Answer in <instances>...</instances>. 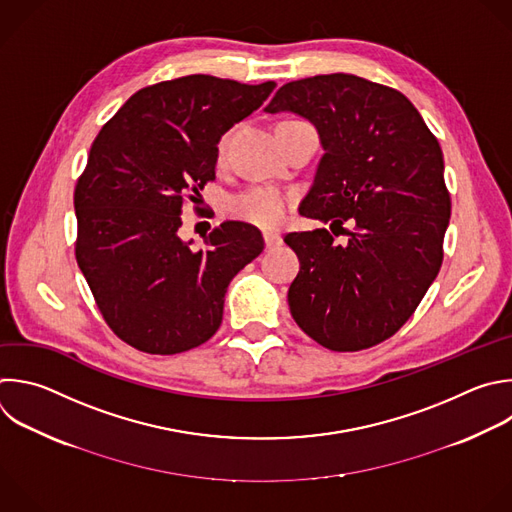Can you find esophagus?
I'll use <instances>...</instances> for the list:
<instances>
[{
  "instance_id": "obj_1",
  "label": "esophagus",
  "mask_w": 512,
  "mask_h": 512,
  "mask_svg": "<svg viewBox=\"0 0 512 512\" xmlns=\"http://www.w3.org/2000/svg\"><path fill=\"white\" fill-rule=\"evenodd\" d=\"M263 239H265L267 249H271V247H275V245L281 243V235L275 233V231H265V233H263Z\"/></svg>"
}]
</instances>
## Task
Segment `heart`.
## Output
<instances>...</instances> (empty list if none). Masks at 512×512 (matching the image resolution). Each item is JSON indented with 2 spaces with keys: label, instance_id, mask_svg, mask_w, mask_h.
I'll use <instances>...</instances> for the list:
<instances>
[{
  "label": "heart",
  "instance_id": "1",
  "mask_svg": "<svg viewBox=\"0 0 512 512\" xmlns=\"http://www.w3.org/2000/svg\"><path fill=\"white\" fill-rule=\"evenodd\" d=\"M225 146H227V140L223 138L217 146L219 156L225 154ZM287 207H289V199L279 189L255 187L241 195L231 197L227 203V213L235 219L253 223L257 227L273 229L283 223Z\"/></svg>",
  "mask_w": 512,
  "mask_h": 512
}]
</instances>
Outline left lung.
I'll return each instance as SVG.
<instances>
[{"label": "left lung", "instance_id": "1", "mask_svg": "<svg viewBox=\"0 0 512 512\" xmlns=\"http://www.w3.org/2000/svg\"><path fill=\"white\" fill-rule=\"evenodd\" d=\"M265 110L315 124L323 156L299 213L348 235L346 245L327 229L285 235L299 257L291 315L331 352L378 346L412 317L444 259L452 203L440 144L402 92L354 74L283 84Z\"/></svg>", "mask_w": 512, "mask_h": 512}]
</instances>
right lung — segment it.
<instances>
[{"instance_id": "1", "label": "right lung", "mask_w": 512, "mask_h": 512, "mask_svg": "<svg viewBox=\"0 0 512 512\" xmlns=\"http://www.w3.org/2000/svg\"><path fill=\"white\" fill-rule=\"evenodd\" d=\"M257 86L193 74L132 94L92 142L74 191L76 261L108 327L144 354L205 344L223 321L231 279L265 247L261 231L227 221L205 249L181 241L187 203L215 181L217 144L257 110Z\"/></svg>"}]
</instances>
